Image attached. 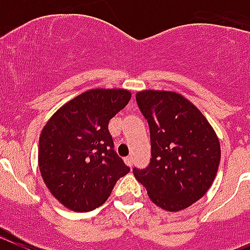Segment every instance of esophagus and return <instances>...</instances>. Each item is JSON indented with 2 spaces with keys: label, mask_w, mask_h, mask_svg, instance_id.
<instances>
[{
  "label": "esophagus",
  "mask_w": 250,
  "mask_h": 250,
  "mask_svg": "<svg viewBox=\"0 0 250 250\" xmlns=\"http://www.w3.org/2000/svg\"><path fill=\"white\" fill-rule=\"evenodd\" d=\"M125 163L127 164L128 167H132V164H133V158H132V157H125Z\"/></svg>",
  "instance_id": "esophagus-1"
}]
</instances>
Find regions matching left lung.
<instances>
[{
  "mask_svg": "<svg viewBox=\"0 0 250 250\" xmlns=\"http://www.w3.org/2000/svg\"><path fill=\"white\" fill-rule=\"evenodd\" d=\"M136 101L150 130L152 158L146 169L134 168L156 206L178 212L210 188L220 162V145L210 123L182 94L137 92Z\"/></svg>",
  "mask_w": 250,
  "mask_h": 250,
  "instance_id": "left-lung-1",
  "label": "left lung"
}]
</instances>
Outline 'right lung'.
<instances>
[{"label": "right lung", "instance_id": "add662e5", "mask_svg": "<svg viewBox=\"0 0 250 250\" xmlns=\"http://www.w3.org/2000/svg\"><path fill=\"white\" fill-rule=\"evenodd\" d=\"M130 97L122 88L89 89L47 121L40 136L38 167L51 194L66 208H98L129 172L114 152L108 123Z\"/></svg>", "mask_w": 250, "mask_h": 250}]
</instances>
